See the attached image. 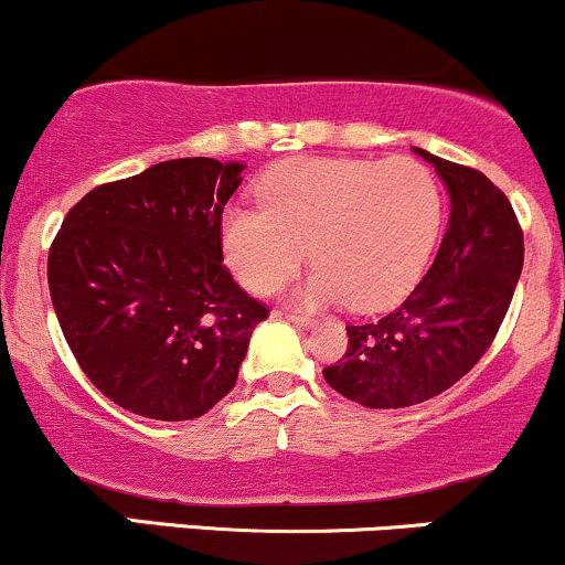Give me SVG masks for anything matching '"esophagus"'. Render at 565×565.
Returning a JSON list of instances; mask_svg holds the SVG:
<instances>
[{
  "label": "esophagus",
  "mask_w": 565,
  "mask_h": 565,
  "mask_svg": "<svg viewBox=\"0 0 565 565\" xmlns=\"http://www.w3.org/2000/svg\"><path fill=\"white\" fill-rule=\"evenodd\" d=\"M278 316H284V319H289L297 327H311L313 324L311 316H306V313H292V311H289V313H278Z\"/></svg>",
  "instance_id": "obj_1"
}]
</instances>
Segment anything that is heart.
<instances>
[{
	"instance_id": "1",
	"label": "heart",
	"mask_w": 565,
	"mask_h": 565,
	"mask_svg": "<svg viewBox=\"0 0 565 565\" xmlns=\"http://www.w3.org/2000/svg\"><path fill=\"white\" fill-rule=\"evenodd\" d=\"M263 209L222 216V249L252 292H273L306 263L300 300L392 306L424 273L443 220L434 173L413 158H297L265 173Z\"/></svg>"
}]
</instances>
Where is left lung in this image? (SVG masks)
Wrapping results in <instances>:
<instances>
[{
  "label": "left lung",
  "instance_id": "8db88e82",
  "mask_svg": "<svg viewBox=\"0 0 565 565\" xmlns=\"http://www.w3.org/2000/svg\"><path fill=\"white\" fill-rule=\"evenodd\" d=\"M450 195L431 268L383 319L349 324L343 359L324 367L338 394L364 407H411L461 381L491 349L523 270V231L486 173L418 150Z\"/></svg>",
  "mask_w": 565,
  "mask_h": 565
}]
</instances>
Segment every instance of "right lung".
<instances>
[{"label":"right lung","mask_w":565,"mask_h":565,"mask_svg":"<svg viewBox=\"0 0 565 565\" xmlns=\"http://www.w3.org/2000/svg\"><path fill=\"white\" fill-rule=\"evenodd\" d=\"M244 163L179 158L98 184L47 254L66 343L115 405L154 420L201 418L238 381L268 308L222 265V209Z\"/></svg>","instance_id":"add662e5"}]
</instances>
